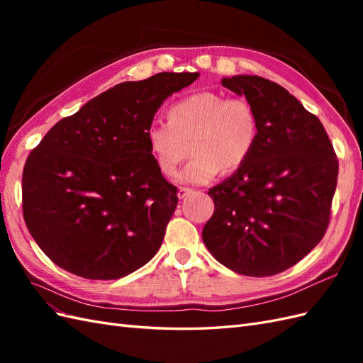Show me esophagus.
Listing matches in <instances>:
<instances>
[{
  "instance_id": "34e87169",
  "label": "esophagus",
  "mask_w": 363,
  "mask_h": 363,
  "mask_svg": "<svg viewBox=\"0 0 363 363\" xmlns=\"http://www.w3.org/2000/svg\"><path fill=\"white\" fill-rule=\"evenodd\" d=\"M192 192H194V189L184 188V186H180V188H179V199H184V196H188Z\"/></svg>"
}]
</instances>
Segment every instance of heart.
<instances>
[{"mask_svg": "<svg viewBox=\"0 0 363 363\" xmlns=\"http://www.w3.org/2000/svg\"><path fill=\"white\" fill-rule=\"evenodd\" d=\"M147 145L157 169L172 175L191 144V160L179 172L183 183L211 182L221 171L239 169L250 159L259 139V116L242 96L196 92L174 103L169 121L147 128Z\"/></svg>", "mask_w": 363, "mask_h": 363, "instance_id": "obj_1", "label": "heart"}]
</instances>
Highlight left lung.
<instances>
[{
  "instance_id": "left-lung-1",
  "label": "left lung",
  "mask_w": 363,
  "mask_h": 363,
  "mask_svg": "<svg viewBox=\"0 0 363 363\" xmlns=\"http://www.w3.org/2000/svg\"><path fill=\"white\" fill-rule=\"evenodd\" d=\"M223 86L255 106L259 139L242 167L208 189L215 212L203 240L232 271L274 276L298 263L325 235L337 157L321 121L280 84L235 75Z\"/></svg>"
}]
</instances>
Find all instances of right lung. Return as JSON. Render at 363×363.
<instances>
[{
    "mask_svg": "<svg viewBox=\"0 0 363 363\" xmlns=\"http://www.w3.org/2000/svg\"><path fill=\"white\" fill-rule=\"evenodd\" d=\"M199 77L160 72L119 83L60 119L31 150L23 213L57 267L115 280L155 257L179 199L152 160L145 133L162 103Z\"/></svg>",
    "mask_w": 363,
    "mask_h": 363,
    "instance_id": "right-lung-1",
    "label": "right lung"
}]
</instances>
